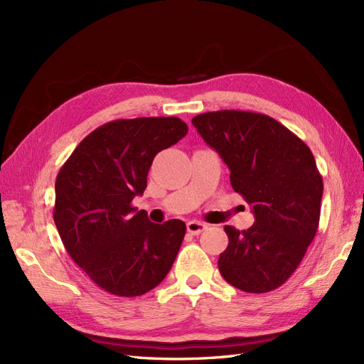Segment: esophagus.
Returning <instances> with one entry per match:
<instances>
[{"mask_svg":"<svg viewBox=\"0 0 364 364\" xmlns=\"http://www.w3.org/2000/svg\"><path fill=\"white\" fill-rule=\"evenodd\" d=\"M208 226L205 223H200V222H196V220H191V222L186 223V229H188V232L193 234V235H199L200 232H203V230L206 229Z\"/></svg>","mask_w":364,"mask_h":364,"instance_id":"1","label":"esophagus"}]
</instances>
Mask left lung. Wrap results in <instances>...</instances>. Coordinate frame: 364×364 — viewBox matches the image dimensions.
<instances>
[{
    "label": "left lung",
    "mask_w": 364,
    "mask_h": 364,
    "mask_svg": "<svg viewBox=\"0 0 364 364\" xmlns=\"http://www.w3.org/2000/svg\"><path fill=\"white\" fill-rule=\"evenodd\" d=\"M193 126L230 170V185L252 206L247 230L225 226L218 270L235 289L267 293L287 281L317 232L323 194L311 150L264 114L206 112Z\"/></svg>",
    "instance_id": "left-lung-1"
}]
</instances>
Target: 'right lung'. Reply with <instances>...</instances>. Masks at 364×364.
<instances>
[{"label":"right lung","instance_id":"right-lung-1","mask_svg":"<svg viewBox=\"0 0 364 364\" xmlns=\"http://www.w3.org/2000/svg\"><path fill=\"white\" fill-rule=\"evenodd\" d=\"M186 132L176 117L115 119L82 139L58 174L53 218L62 243L107 293L144 294L173 266L185 223H151L132 200L144 193L155 156Z\"/></svg>","mask_w":364,"mask_h":364}]
</instances>
